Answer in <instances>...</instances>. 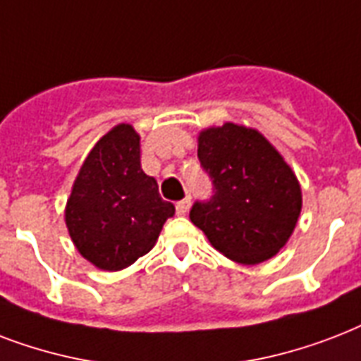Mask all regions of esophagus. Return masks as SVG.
Masks as SVG:
<instances>
[{
  "instance_id": "1",
  "label": "esophagus",
  "mask_w": 361,
  "mask_h": 361,
  "mask_svg": "<svg viewBox=\"0 0 361 361\" xmlns=\"http://www.w3.org/2000/svg\"><path fill=\"white\" fill-rule=\"evenodd\" d=\"M190 209V197H184V200H180L177 203V214L178 216H184L186 212H188Z\"/></svg>"
}]
</instances>
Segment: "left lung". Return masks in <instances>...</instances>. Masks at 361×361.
Returning a JSON list of instances; mask_svg holds the SVG:
<instances>
[{
    "label": "left lung",
    "mask_w": 361,
    "mask_h": 361,
    "mask_svg": "<svg viewBox=\"0 0 361 361\" xmlns=\"http://www.w3.org/2000/svg\"><path fill=\"white\" fill-rule=\"evenodd\" d=\"M197 158L212 195L195 201L190 220L237 264L273 258L301 212L300 183L284 158L262 133L231 122L201 131Z\"/></svg>",
    "instance_id": "8db88e82"
}]
</instances>
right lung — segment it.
<instances>
[{
	"label": "right lung",
	"mask_w": 361,
	"mask_h": 361,
	"mask_svg": "<svg viewBox=\"0 0 361 361\" xmlns=\"http://www.w3.org/2000/svg\"><path fill=\"white\" fill-rule=\"evenodd\" d=\"M141 137L128 124L103 135L86 156L66 207L75 247L105 271H120L154 247L175 207L141 169Z\"/></svg>",
	"instance_id": "right-lung-1"
}]
</instances>
